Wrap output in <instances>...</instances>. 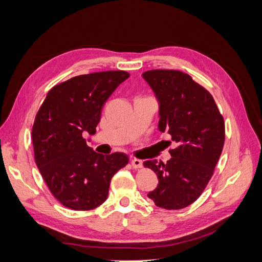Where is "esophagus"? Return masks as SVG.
Listing matches in <instances>:
<instances>
[{"label": "esophagus", "mask_w": 262, "mask_h": 262, "mask_svg": "<svg viewBox=\"0 0 262 262\" xmlns=\"http://www.w3.org/2000/svg\"><path fill=\"white\" fill-rule=\"evenodd\" d=\"M130 164H132V166H133V168H141L142 166H143V163H142V160L136 159V158L132 159V160H130Z\"/></svg>", "instance_id": "34e87169"}]
</instances>
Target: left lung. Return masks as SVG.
I'll return each mask as SVG.
<instances>
[{
  "label": "left lung",
  "mask_w": 262,
  "mask_h": 262,
  "mask_svg": "<svg viewBox=\"0 0 262 262\" xmlns=\"http://www.w3.org/2000/svg\"><path fill=\"white\" fill-rule=\"evenodd\" d=\"M142 77L159 102L158 129L175 143L166 164L144 161L159 180L147 197L158 207L181 210L197 201L212 178L225 144V121L212 95L189 74L151 70Z\"/></svg>",
  "instance_id": "left-lung-1"
}]
</instances>
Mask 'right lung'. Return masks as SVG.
I'll return each instance as SVG.
<instances>
[{"mask_svg":"<svg viewBox=\"0 0 262 262\" xmlns=\"http://www.w3.org/2000/svg\"><path fill=\"white\" fill-rule=\"evenodd\" d=\"M129 73L105 71L78 75L52 87L32 128L37 168L65 207L89 211L106 201L113 175L128 164L122 152L104 156L87 145L104 104Z\"/></svg>","mask_w":262,"mask_h":262,"instance_id":"add662e5","label":"right lung"}]
</instances>
